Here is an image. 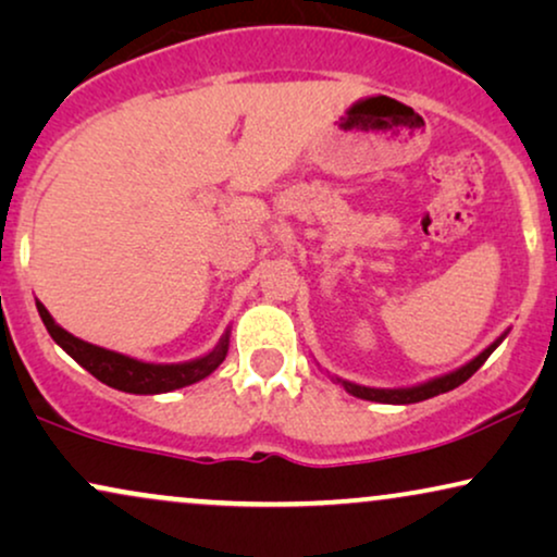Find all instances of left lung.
<instances>
[{"mask_svg": "<svg viewBox=\"0 0 557 557\" xmlns=\"http://www.w3.org/2000/svg\"><path fill=\"white\" fill-rule=\"evenodd\" d=\"M509 329L502 333L499 338L492 341L484 351L479 356H473L471 361H466L463 367L454 369V372L448 374H441V376H433V380L428 382H420V384H412V387H397V389H376V387H364V384H356V382H348V380H341V376H331L333 382L341 384L348 395L359 397V399H369V403H384V405H412V403H422V399H430L435 395H443V392H450L456 389L458 384H463L469 376L476 372V369L484 364V361L492 356V351L496 346L502 344L504 338H507Z\"/></svg>", "mask_w": 557, "mask_h": 557, "instance_id": "left-lung-1", "label": "left lung"}]
</instances>
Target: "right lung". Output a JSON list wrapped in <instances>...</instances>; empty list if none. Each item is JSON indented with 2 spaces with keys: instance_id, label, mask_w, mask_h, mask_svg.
<instances>
[{
  "instance_id": "obj_1",
  "label": "right lung",
  "mask_w": 557,
  "mask_h": 557,
  "mask_svg": "<svg viewBox=\"0 0 557 557\" xmlns=\"http://www.w3.org/2000/svg\"><path fill=\"white\" fill-rule=\"evenodd\" d=\"M35 306L37 313L42 318V323H46L50 338H53L73 361H78L88 374H94L96 380L107 384V387L129 392V395H162V392H173L206 380V376L216 372L221 361L226 359L228 336H232V329H226L224 336L219 338V344L213 346L209 354L198 356V359L177 361V364H154V361L132 359L127 354L88 344V341L65 331L63 325H58L55 318L48 313V308L42 306L40 300H35Z\"/></svg>"
}]
</instances>
